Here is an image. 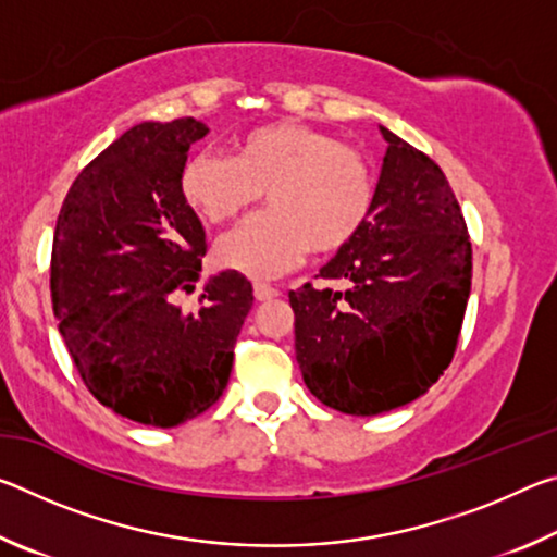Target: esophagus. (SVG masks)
Wrapping results in <instances>:
<instances>
[{"mask_svg":"<svg viewBox=\"0 0 557 557\" xmlns=\"http://www.w3.org/2000/svg\"><path fill=\"white\" fill-rule=\"evenodd\" d=\"M252 295H256L258 301H268V299H275L280 292L275 287L265 285V282H256V285H252Z\"/></svg>","mask_w":557,"mask_h":557,"instance_id":"obj_1","label":"esophagus"}]
</instances>
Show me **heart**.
Wrapping results in <instances>:
<instances>
[{"label":"heart","mask_w":557,"mask_h":557,"mask_svg":"<svg viewBox=\"0 0 557 557\" xmlns=\"http://www.w3.org/2000/svg\"><path fill=\"white\" fill-rule=\"evenodd\" d=\"M265 191L270 211L215 245V260L252 277L280 275L307 256L346 248L369 221L373 169L358 149L297 120L250 129L233 159L196 152L182 169V194L206 223L223 225L250 211Z\"/></svg>","instance_id":"obj_1"}]
</instances>
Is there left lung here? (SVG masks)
<instances>
[{
    "label": "left lung",
    "mask_w": 557,
    "mask_h": 557,
    "mask_svg": "<svg viewBox=\"0 0 557 557\" xmlns=\"http://www.w3.org/2000/svg\"><path fill=\"white\" fill-rule=\"evenodd\" d=\"M369 221L319 270L344 289L289 292L295 354L317 400L379 414L428 393L455 356L471 289V243L447 176L381 127Z\"/></svg>",
    "instance_id": "left-lung-1"
}]
</instances>
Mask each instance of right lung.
I'll list each match as a JSON object with an SVG mask.
<instances>
[{
	"label": "right lung",
	"instance_id": "right-lung-1",
	"mask_svg": "<svg viewBox=\"0 0 557 557\" xmlns=\"http://www.w3.org/2000/svg\"><path fill=\"white\" fill-rule=\"evenodd\" d=\"M209 127L194 117L143 122L75 178L55 221L51 301L86 388L122 418L176 428L221 398L252 285L225 270L194 289L206 231L182 194L188 147Z\"/></svg>",
	"mask_w": 557,
	"mask_h": 557
}]
</instances>
